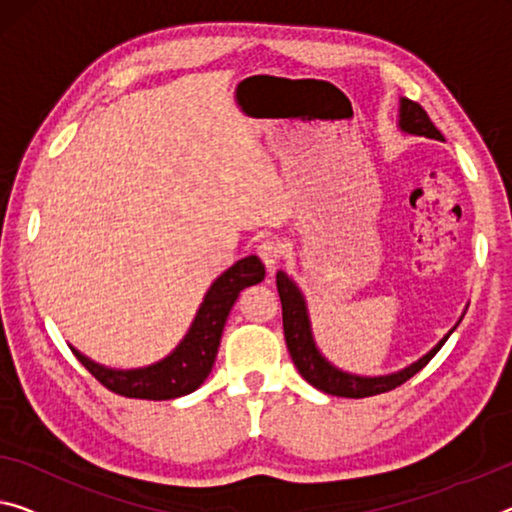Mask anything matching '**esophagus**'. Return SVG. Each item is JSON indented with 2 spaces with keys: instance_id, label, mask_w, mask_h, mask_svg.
<instances>
[{
  "instance_id": "obj_1",
  "label": "esophagus",
  "mask_w": 512,
  "mask_h": 512,
  "mask_svg": "<svg viewBox=\"0 0 512 512\" xmlns=\"http://www.w3.org/2000/svg\"><path fill=\"white\" fill-rule=\"evenodd\" d=\"M256 254H258V258H261V261L267 267H274V265L281 261L283 245H281L279 240H274V238H265V240H261L256 245Z\"/></svg>"
}]
</instances>
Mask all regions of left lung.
<instances>
[{"instance_id":"1","label":"left lung","mask_w":512,"mask_h":512,"mask_svg":"<svg viewBox=\"0 0 512 512\" xmlns=\"http://www.w3.org/2000/svg\"><path fill=\"white\" fill-rule=\"evenodd\" d=\"M400 128L405 132H412V135L430 137V139H442V132L435 128V123L430 121L426 109H423L419 102L400 100ZM277 290L281 300V316H283V336H286V345L290 357H293V364L297 371L304 377L311 387L329 393V396H341V398H368L377 396V393H387L391 389L405 384L410 377L421 371L428 361L437 355L439 348L446 343L439 341L437 348H432L426 357L416 361V364L407 366L405 371L384 375V377H357L341 373L338 368L329 366L325 359L320 357L311 338L309 329V318H306V306L300 295V290L293 281H290L286 274H277Z\"/></svg>"}]
</instances>
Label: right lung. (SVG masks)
<instances>
[{
  "mask_svg": "<svg viewBox=\"0 0 512 512\" xmlns=\"http://www.w3.org/2000/svg\"><path fill=\"white\" fill-rule=\"evenodd\" d=\"M263 279L265 267L256 256L242 258L231 270H226L210 286L185 341L174 350V355H169L155 366L139 368V371H109V368L93 364L91 359H86L77 350L73 352L102 387L119 393L123 398L169 400L185 396V393L199 389L203 380L210 375L226 318H229L240 290L261 283Z\"/></svg>",
  "mask_w": 512,
  "mask_h": 512,
  "instance_id": "add662e5",
  "label": "right lung"
}]
</instances>
